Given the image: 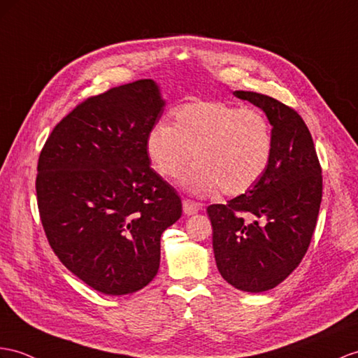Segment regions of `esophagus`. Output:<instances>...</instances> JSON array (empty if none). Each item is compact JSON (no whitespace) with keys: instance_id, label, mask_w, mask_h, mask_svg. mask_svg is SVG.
<instances>
[{"instance_id":"obj_1","label":"esophagus","mask_w":358,"mask_h":358,"mask_svg":"<svg viewBox=\"0 0 358 358\" xmlns=\"http://www.w3.org/2000/svg\"><path fill=\"white\" fill-rule=\"evenodd\" d=\"M182 206H184V213L187 215L197 214L200 209H202V205L197 203V202H193V200H189V199H184V202H182Z\"/></svg>"}]
</instances>
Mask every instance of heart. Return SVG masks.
<instances>
[{
  "label": "heart",
  "instance_id": "1",
  "mask_svg": "<svg viewBox=\"0 0 358 358\" xmlns=\"http://www.w3.org/2000/svg\"><path fill=\"white\" fill-rule=\"evenodd\" d=\"M272 145L263 112L219 100L182 104L171 126L155 124L145 136L147 158L164 178H176L194 153L197 162L179 179L193 194L248 193L267 170Z\"/></svg>",
  "mask_w": 358,
  "mask_h": 358
}]
</instances>
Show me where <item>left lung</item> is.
<instances>
[{
  "instance_id": "obj_1",
  "label": "left lung",
  "mask_w": 358,
  "mask_h": 358,
  "mask_svg": "<svg viewBox=\"0 0 358 358\" xmlns=\"http://www.w3.org/2000/svg\"><path fill=\"white\" fill-rule=\"evenodd\" d=\"M263 109L272 124V156L248 193L208 206L217 268L235 289L261 293L299 266L322 202V169L307 124L268 95L235 91Z\"/></svg>"
}]
</instances>
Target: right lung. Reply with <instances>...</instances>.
Listing matches in <instances>:
<instances>
[{
  "mask_svg": "<svg viewBox=\"0 0 358 358\" xmlns=\"http://www.w3.org/2000/svg\"><path fill=\"white\" fill-rule=\"evenodd\" d=\"M165 101L149 78L86 99L39 155L41 222L69 272L104 294H130L158 273L161 235L182 202L150 167L145 136Z\"/></svg>",
  "mask_w": 358,
  "mask_h": 358,
  "instance_id": "1",
  "label": "right lung"
}]
</instances>
